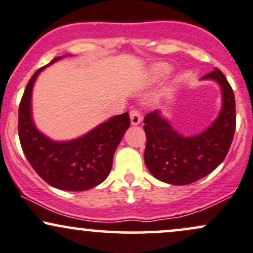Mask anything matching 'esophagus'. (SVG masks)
Returning <instances> with one entry per match:
<instances>
[{
  "label": "esophagus",
  "mask_w": 253,
  "mask_h": 253,
  "mask_svg": "<svg viewBox=\"0 0 253 253\" xmlns=\"http://www.w3.org/2000/svg\"><path fill=\"white\" fill-rule=\"evenodd\" d=\"M129 118H130V124H132L133 126H136V125L141 123V115L138 110H132V112L129 113Z\"/></svg>",
  "instance_id": "obj_1"
}]
</instances>
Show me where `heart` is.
Wrapping results in <instances>:
<instances>
[{"label": "heart", "mask_w": 253, "mask_h": 253, "mask_svg": "<svg viewBox=\"0 0 253 253\" xmlns=\"http://www.w3.org/2000/svg\"><path fill=\"white\" fill-rule=\"evenodd\" d=\"M171 69L172 68H171L169 63H164V62L156 63L153 64V65L149 69V71H147V77H149L151 82H157V81L167 77L171 72Z\"/></svg>", "instance_id": "1"}]
</instances>
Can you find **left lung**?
<instances>
[{
  "instance_id": "left-lung-1",
  "label": "left lung",
  "mask_w": 253,
  "mask_h": 253,
  "mask_svg": "<svg viewBox=\"0 0 253 253\" xmlns=\"http://www.w3.org/2000/svg\"><path fill=\"white\" fill-rule=\"evenodd\" d=\"M213 81L221 91V109L215 120L201 133L183 135L161 109L144 119L146 168L159 181L173 185L196 182L215 170L227 155L236 130V100L233 90L219 69L201 77Z\"/></svg>"
}]
</instances>
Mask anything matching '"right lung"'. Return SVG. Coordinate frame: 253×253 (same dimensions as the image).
I'll return each instance as SVG.
<instances>
[{
	"label": "right lung",
	"mask_w": 253,
	"mask_h": 253,
	"mask_svg": "<svg viewBox=\"0 0 253 253\" xmlns=\"http://www.w3.org/2000/svg\"><path fill=\"white\" fill-rule=\"evenodd\" d=\"M68 56L54 58L32 76L19 107V138L26 158L43 181L60 190L84 191L108 177L129 117L128 113L115 115L71 140H53L38 129L32 112L34 83L40 72Z\"/></svg>",
	"instance_id": "obj_1"
}]
</instances>
